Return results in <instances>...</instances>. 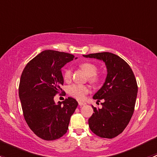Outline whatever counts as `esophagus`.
Instances as JSON below:
<instances>
[{
	"instance_id": "esophagus-1",
	"label": "esophagus",
	"mask_w": 157,
	"mask_h": 157,
	"mask_svg": "<svg viewBox=\"0 0 157 157\" xmlns=\"http://www.w3.org/2000/svg\"><path fill=\"white\" fill-rule=\"evenodd\" d=\"M78 103H79V105H80V106H82V105H84L86 104L85 102H79Z\"/></svg>"
}]
</instances>
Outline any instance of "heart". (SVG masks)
<instances>
[{
    "label": "heart",
    "instance_id": "obj_1",
    "mask_svg": "<svg viewBox=\"0 0 157 157\" xmlns=\"http://www.w3.org/2000/svg\"><path fill=\"white\" fill-rule=\"evenodd\" d=\"M80 67L85 71L89 76V80L93 83H96L99 80V77L96 75L97 72V67L96 64L90 62H84L80 64ZM72 77V71L71 69L67 68L63 73V78L66 82L71 80ZM90 88L87 85L83 84H72L68 87V93L71 96L76 99L81 100L85 98V96L90 92Z\"/></svg>",
    "mask_w": 157,
    "mask_h": 157
}]
</instances>
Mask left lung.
<instances>
[{"label": "left lung", "mask_w": 157, "mask_h": 157, "mask_svg": "<svg viewBox=\"0 0 157 157\" xmlns=\"http://www.w3.org/2000/svg\"><path fill=\"white\" fill-rule=\"evenodd\" d=\"M85 58H96L105 63L107 76L93 99H103L102 108L93 106L94 113L89 118L90 130L100 137L113 138L121 134L134 113L137 84L131 67L125 61L110 52L90 54Z\"/></svg>", "instance_id": "left-lung-1"}]
</instances>
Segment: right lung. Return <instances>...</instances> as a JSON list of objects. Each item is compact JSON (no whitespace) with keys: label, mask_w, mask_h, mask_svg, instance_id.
<instances>
[{"label":"right lung","mask_w":157,"mask_h":157,"mask_svg":"<svg viewBox=\"0 0 157 157\" xmlns=\"http://www.w3.org/2000/svg\"><path fill=\"white\" fill-rule=\"evenodd\" d=\"M74 56L65 52L45 50L26 64L22 73L19 96L23 116L35 134L54 140L66 134L71 115L78 102L68 97L55 103L54 97L64 83L61 68Z\"/></svg>","instance_id":"add662e5"}]
</instances>
